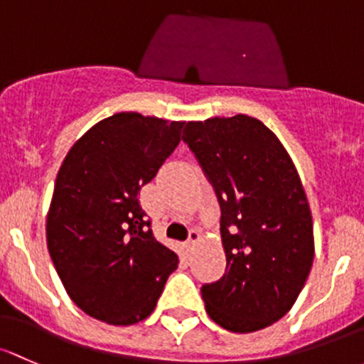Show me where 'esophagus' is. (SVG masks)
<instances>
[{
	"label": "esophagus",
	"instance_id": "34e87169",
	"mask_svg": "<svg viewBox=\"0 0 364 364\" xmlns=\"http://www.w3.org/2000/svg\"><path fill=\"white\" fill-rule=\"evenodd\" d=\"M198 240H200V233H198L197 230H190V233H188V240H186V244H188V247L195 246V244H197Z\"/></svg>",
	"mask_w": 364,
	"mask_h": 364
}]
</instances>
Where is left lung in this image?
I'll use <instances>...</instances> for the list:
<instances>
[{
    "label": "left lung",
    "instance_id": "left-lung-1",
    "mask_svg": "<svg viewBox=\"0 0 364 364\" xmlns=\"http://www.w3.org/2000/svg\"><path fill=\"white\" fill-rule=\"evenodd\" d=\"M183 141L216 192L227 270L202 286L205 311L233 333L263 330L286 316L314 259L307 195L291 156L247 114L183 122Z\"/></svg>",
    "mask_w": 364,
    "mask_h": 364
}]
</instances>
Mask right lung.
<instances>
[{
  "label": "right lung",
  "instance_id": "add662e5",
  "mask_svg": "<svg viewBox=\"0 0 364 364\" xmlns=\"http://www.w3.org/2000/svg\"><path fill=\"white\" fill-rule=\"evenodd\" d=\"M183 122L117 113L68 151L47 216V246L68 294L114 326L146 319L178 269L137 193L181 141Z\"/></svg>",
  "mask_w": 364,
  "mask_h": 364
}]
</instances>
